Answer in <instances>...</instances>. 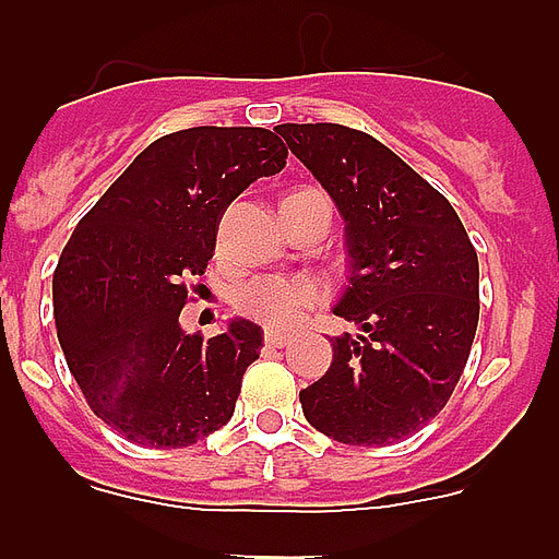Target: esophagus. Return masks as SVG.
Instances as JSON below:
<instances>
[{"mask_svg": "<svg viewBox=\"0 0 559 559\" xmlns=\"http://www.w3.org/2000/svg\"><path fill=\"white\" fill-rule=\"evenodd\" d=\"M263 338H265V344H269V347H283V344H288V341H290V333H285V330L269 328L263 333Z\"/></svg>", "mask_w": 559, "mask_h": 559, "instance_id": "obj_1", "label": "esophagus"}]
</instances>
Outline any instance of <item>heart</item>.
Here are the masks:
<instances>
[{
	"label": "heart",
	"instance_id": "obj_1",
	"mask_svg": "<svg viewBox=\"0 0 559 559\" xmlns=\"http://www.w3.org/2000/svg\"><path fill=\"white\" fill-rule=\"evenodd\" d=\"M322 299L324 285L313 276H257L237 290V308L271 328H290Z\"/></svg>",
	"mask_w": 559,
	"mask_h": 559
}]
</instances>
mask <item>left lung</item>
Wrapping results in <instances>:
<instances>
[{"mask_svg": "<svg viewBox=\"0 0 559 559\" xmlns=\"http://www.w3.org/2000/svg\"><path fill=\"white\" fill-rule=\"evenodd\" d=\"M344 218L349 283L333 364L299 392L316 431L383 448L437 417L478 324V257L456 210L397 153L335 122L274 128Z\"/></svg>", "mask_w": 559, "mask_h": 559, "instance_id": "8db88e82", "label": "left lung"}]
</instances>
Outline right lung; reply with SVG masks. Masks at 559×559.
<instances>
[{"label":"right lung","mask_w":559,"mask_h":559,"mask_svg":"<svg viewBox=\"0 0 559 559\" xmlns=\"http://www.w3.org/2000/svg\"><path fill=\"white\" fill-rule=\"evenodd\" d=\"M285 159L288 147L265 128L167 133L63 246L52 302L69 372L88 408L136 445H195L235 414L263 330L231 319L212 338L187 335L179 313L212 260L226 206Z\"/></svg>","instance_id":"right-lung-1"}]
</instances>
